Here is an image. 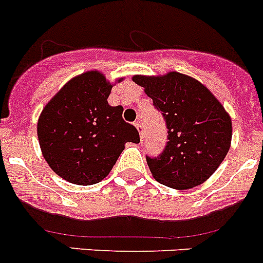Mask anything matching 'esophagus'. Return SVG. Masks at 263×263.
Segmentation results:
<instances>
[{
	"instance_id": "34e87169",
	"label": "esophagus",
	"mask_w": 263,
	"mask_h": 263,
	"mask_svg": "<svg viewBox=\"0 0 263 263\" xmlns=\"http://www.w3.org/2000/svg\"><path fill=\"white\" fill-rule=\"evenodd\" d=\"M134 125H136L137 130L139 132V137H141V139H142L143 138V127H142V124H141V121H137Z\"/></svg>"
}]
</instances>
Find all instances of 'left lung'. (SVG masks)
I'll return each instance as SVG.
<instances>
[{
  "label": "left lung",
  "mask_w": 263,
  "mask_h": 263,
  "mask_svg": "<svg viewBox=\"0 0 263 263\" xmlns=\"http://www.w3.org/2000/svg\"><path fill=\"white\" fill-rule=\"evenodd\" d=\"M155 108L162 111L168 142L158 158H146L153 178L175 190L200 185L227 157L232 118L204 84L180 72L134 75Z\"/></svg>",
  "instance_id": "8db88e82"
}]
</instances>
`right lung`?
<instances>
[{
	"instance_id": "right-lung-1",
	"label": "right lung",
	"mask_w": 263,
	"mask_h": 263,
	"mask_svg": "<svg viewBox=\"0 0 263 263\" xmlns=\"http://www.w3.org/2000/svg\"><path fill=\"white\" fill-rule=\"evenodd\" d=\"M111 87L103 72L87 71L67 81L39 116L36 133L43 158L72 184L101 182L125 143L139 142L138 130L122 118L124 108L108 104Z\"/></svg>"
}]
</instances>
